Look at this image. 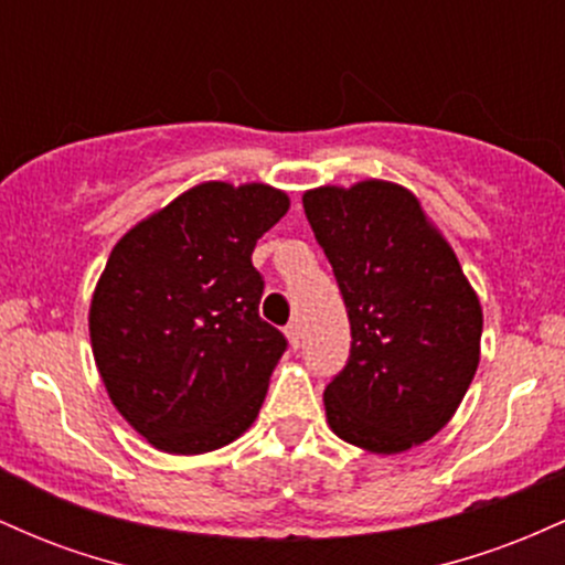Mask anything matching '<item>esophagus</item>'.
<instances>
[{
    "label": "esophagus",
    "instance_id": "34e87169",
    "mask_svg": "<svg viewBox=\"0 0 565 565\" xmlns=\"http://www.w3.org/2000/svg\"><path fill=\"white\" fill-rule=\"evenodd\" d=\"M284 334H287V340H289V348H291V350L300 348V337H302V334H300V323L291 321L289 327L284 329Z\"/></svg>",
    "mask_w": 565,
    "mask_h": 565
}]
</instances>
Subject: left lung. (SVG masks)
<instances>
[{
	"instance_id": "1",
	"label": "left lung",
	"mask_w": 565,
	"mask_h": 565,
	"mask_svg": "<svg viewBox=\"0 0 565 565\" xmlns=\"http://www.w3.org/2000/svg\"><path fill=\"white\" fill-rule=\"evenodd\" d=\"M302 206L353 334L345 369L323 391L327 423L364 451L414 449L444 430L476 377L481 300L408 188L321 185Z\"/></svg>"
}]
</instances>
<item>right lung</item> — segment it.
Returning <instances> with one entry per match:
<instances>
[{
	"label": "right lung",
	"mask_w": 565,
	"mask_h": 565,
	"mask_svg": "<svg viewBox=\"0 0 565 565\" xmlns=\"http://www.w3.org/2000/svg\"><path fill=\"white\" fill-rule=\"evenodd\" d=\"M289 212L274 185L206 180L116 242L89 302L95 366L153 449L193 457L252 427L287 340L260 319L257 238Z\"/></svg>",
	"instance_id": "1"
}]
</instances>
